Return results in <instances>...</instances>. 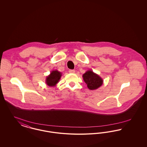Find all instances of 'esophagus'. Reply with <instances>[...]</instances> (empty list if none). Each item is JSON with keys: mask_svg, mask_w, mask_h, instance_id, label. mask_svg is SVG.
Instances as JSON below:
<instances>
[{"mask_svg": "<svg viewBox=\"0 0 147 147\" xmlns=\"http://www.w3.org/2000/svg\"><path fill=\"white\" fill-rule=\"evenodd\" d=\"M75 71H76L75 70H72V69H70V70H69V73H74Z\"/></svg>", "mask_w": 147, "mask_h": 147, "instance_id": "esophagus-1", "label": "esophagus"}]
</instances>
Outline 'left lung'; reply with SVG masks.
Here are the masks:
<instances>
[{"label": "left lung", "mask_w": 147, "mask_h": 147, "mask_svg": "<svg viewBox=\"0 0 147 147\" xmlns=\"http://www.w3.org/2000/svg\"><path fill=\"white\" fill-rule=\"evenodd\" d=\"M83 78L88 89L91 90L97 89L103 84V79L91 70L86 71L83 75Z\"/></svg>", "instance_id": "1"}]
</instances>
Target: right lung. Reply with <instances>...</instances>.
I'll list each match as a JSON object with an SVG mask.
<instances>
[{"label": "right lung", "mask_w": 147, "mask_h": 147, "mask_svg": "<svg viewBox=\"0 0 147 147\" xmlns=\"http://www.w3.org/2000/svg\"><path fill=\"white\" fill-rule=\"evenodd\" d=\"M62 73L57 70H52L46 79V83L49 86H55L62 77Z\"/></svg>", "instance_id": "obj_1"}]
</instances>
